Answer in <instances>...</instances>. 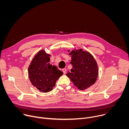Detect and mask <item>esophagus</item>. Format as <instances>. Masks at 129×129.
I'll list each match as a JSON object with an SVG mask.
<instances>
[{"mask_svg": "<svg viewBox=\"0 0 129 129\" xmlns=\"http://www.w3.org/2000/svg\"><path fill=\"white\" fill-rule=\"evenodd\" d=\"M62 71H63V72L64 73V74H65L66 72V69L63 68V69H62Z\"/></svg>", "mask_w": 129, "mask_h": 129, "instance_id": "esophagus-1", "label": "esophagus"}]
</instances>
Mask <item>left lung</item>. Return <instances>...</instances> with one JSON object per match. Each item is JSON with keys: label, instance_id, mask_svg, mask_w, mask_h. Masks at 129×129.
Segmentation results:
<instances>
[{"label": "left lung", "instance_id": "1", "mask_svg": "<svg viewBox=\"0 0 129 129\" xmlns=\"http://www.w3.org/2000/svg\"><path fill=\"white\" fill-rule=\"evenodd\" d=\"M69 54L71 57L70 64L72 68L66 76L80 90H85L92 86L96 81L99 75L98 63L92 55L82 49H74Z\"/></svg>", "mask_w": 129, "mask_h": 129}]
</instances>
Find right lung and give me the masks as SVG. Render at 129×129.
Here are the masks:
<instances>
[{
  "label": "right lung",
  "instance_id": "obj_1",
  "mask_svg": "<svg viewBox=\"0 0 129 129\" xmlns=\"http://www.w3.org/2000/svg\"><path fill=\"white\" fill-rule=\"evenodd\" d=\"M50 55L45 50L38 52L28 68V74L31 84L42 92L51 91L57 81L62 76V71L49 63Z\"/></svg>",
  "mask_w": 129,
  "mask_h": 129
}]
</instances>
